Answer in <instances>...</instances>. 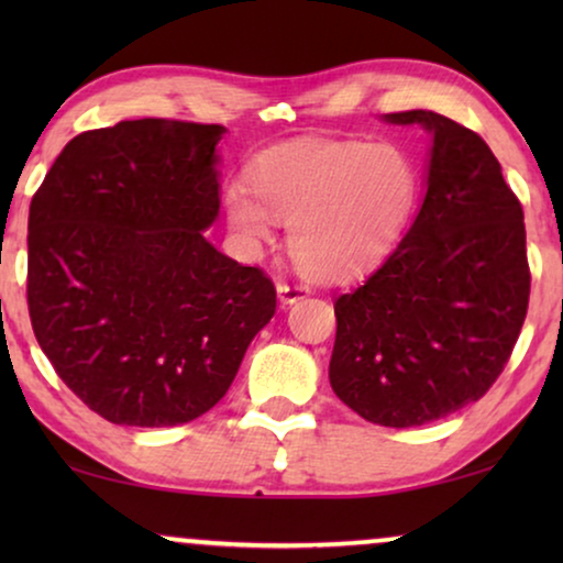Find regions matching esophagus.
Returning <instances> with one entry per match:
<instances>
[{
  "instance_id": "obj_1",
  "label": "esophagus",
  "mask_w": 563,
  "mask_h": 563,
  "mask_svg": "<svg viewBox=\"0 0 563 563\" xmlns=\"http://www.w3.org/2000/svg\"><path fill=\"white\" fill-rule=\"evenodd\" d=\"M310 295V289L302 287V284H276V297H279V305L282 307H289L299 302V299H305Z\"/></svg>"
}]
</instances>
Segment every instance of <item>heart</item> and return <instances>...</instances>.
Wrapping results in <instances>:
<instances>
[{
  "label": "heart",
  "mask_w": 563,
  "mask_h": 563,
  "mask_svg": "<svg viewBox=\"0 0 563 563\" xmlns=\"http://www.w3.org/2000/svg\"><path fill=\"white\" fill-rule=\"evenodd\" d=\"M418 189V168L402 145L302 137L258 153L249 184L225 189V212L249 245L268 241L276 220L289 222L297 266L341 279L395 249Z\"/></svg>",
  "instance_id": "obj_1"
}]
</instances>
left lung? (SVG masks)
Segmentation results:
<instances>
[{
    "mask_svg": "<svg viewBox=\"0 0 563 563\" xmlns=\"http://www.w3.org/2000/svg\"><path fill=\"white\" fill-rule=\"evenodd\" d=\"M430 135L426 197L391 256L335 297L330 387L376 426L418 428L487 391L528 312L522 207L472 130L430 110L382 114Z\"/></svg>",
    "mask_w": 563,
    "mask_h": 563,
    "instance_id": "left-lung-1",
    "label": "left lung"
}]
</instances>
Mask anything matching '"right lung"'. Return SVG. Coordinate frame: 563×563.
<instances>
[{"instance_id":"1","label":"right lung","mask_w":563,"mask_h":563,"mask_svg":"<svg viewBox=\"0 0 563 563\" xmlns=\"http://www.w3.org/2000/svg\"><path fill=\"white\" fill-rule=\"evenodd\" d=\"M225 133L156 118L89 130L30 205L35 338L66 387L114 426L205 415L276 312L264 272L205 238L220 214Z\"/></svg>"}]
</instances>
